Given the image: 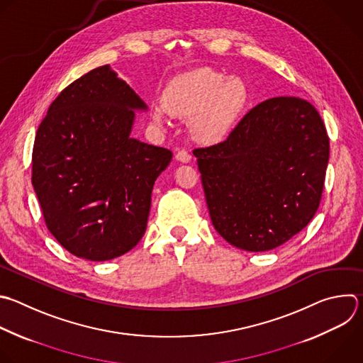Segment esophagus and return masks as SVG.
<instances>
[{"label":"esophagus","instance_id":"obj_1","mask_svg":"<svg viewBox=\"0 0 363 363\" xmlns=\"http://www.w3.org/2000/svg\"><path fill=\"white\" fill-rule=\"evenodd\" d=\"M175 158L179 161V162H184V164H188L191 160H192V155L188 152V151H185V150H179L178 152H177V155H175Z\"/></svg>","mask_w":363,"mask_h":363}]
</instances>
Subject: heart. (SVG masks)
<instances>
[{
  "label": "heart",
  "mask_w": 363,
  "mask_h": 363,
  "mask_svg": "<svg viewBox=\"0 0 363 363\" xmlns=\"http://www.w3.org/2000/svg\"><path fill=\"white\" fill-rule=\"evenodd\" d=\"M248 101L245 84L222 72L202 68L172 81L164 92V105H154V123L164 125L168 112L192 118V134L203 143L223 140Z\"/></svg>",
  "instance_id": "heart-1"
}]
</instances>
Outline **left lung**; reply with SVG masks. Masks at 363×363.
<instances>
[{"label":"left lung","mask_w":363,"mask_h":363,"mask_svg":"<svg viewBox=\"0 0 363 363\" xmlns=\"http://www.w3.org/2000/svg\"><path fill=\"white\" fill-rule=\"evenodd\" d=\"M194 155L216 232L239 250L264 252L288 242L319 208L329 137L311 102L275 96Z\"/></svg>","instance_id":"left-lung-1"}]
</instances>
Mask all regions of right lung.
Returning a JSON list of instances; mask_svg holds the SVG:
<instances>
[{
  "mask_svg": "<svg viewBox=\"0 0 363 363\" xmlns=\"http://www.w3.org/2000/svg\"><path fill=\"white\" fill-rule=\"evenodd\" d=\"M109 65L75 79L35 134L33 186L48 230L72 255L108 261L144 236L155 179L172 152L130 137L145 109Z\"/></svg>",
  "mask_w": 363,
  "mask_h": 363,
  "instance_id": "right-lung-1",
  "label": "right lung"
}]
</instances>
